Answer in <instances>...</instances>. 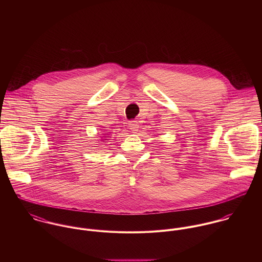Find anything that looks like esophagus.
Masks as SVG:
<instances>
[{
    "mask_svg": "<svg viewBox=\"0 0 262 262\" xmlns=\"http://www.w3.org/2000/svg\"><path fill=\"white\" fill-rule=\"evenodd\" d=\"M129 127H130L131 131H132L133 133H136V132L139 130V128H140L137 121H130V122H129Z\"/></svg>",
    "mask_w": 262,
    "mask_h": 262,
    "instance_id": "esophagus-1",
    "label": "esophagus"
}]
</instances>
